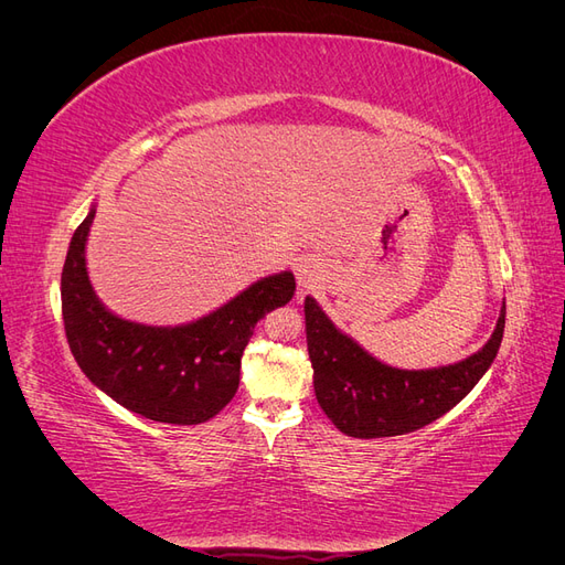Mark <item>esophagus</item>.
Masks as SVG:
<instances>
[{
    "mask_svg": "<svg viewBox=\"0 0 565 565\" xmlns=\"http://www.w3.org/2000/svg\"><path fill=\"white\" fill-rule=\"evenodd\" d=\"M297 270V282L303 289V292H309V289H316L322 280V266L313 256H301L295 264Z\"/></svg>",
    "mask_w": 565,
    "mask_h": 565,
    "instance_id": "34e87169",
    "label": "esophagus"
}]
</instances>
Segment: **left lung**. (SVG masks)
Here are the masks:
<instances>
[{
    "label": "left lung",
    "mask_w": 565,
    "mask_h": 565,
    "mask_svg": "<svg viewBox=\"0 0 565 565\" xmlns=\"http://www.w3.org/2000/svg\"><path fill=\"white\" fill-rule=\"evenodd\" d=\"M303 311L316 398L337 429L353 438L403 436L446 415L488 372L500 351L507 316L502 306L488 344L467 361L398 370L341 334L311 297H306Z\"/></svg>",
    "instance_id": "obj_1"
}]
</instances>
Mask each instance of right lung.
Listing matches in <instances>:
<instances>
[{
    "label": "right lung",
    "instance_id": "obj_1",
    "mask_svg": "<svg viewBox=\"0 0 565 565\" xmlns=\"http://www.w3.org/2000/svg\"><path fill=\"white\" fill-rule=\"evenodd\" d=\"M94 210L77 226L61 273L65 337L82 372L131 413L164 424H202L241 384L254 324L295 297L289 270L254 282L214 313L181 328H148L113 316L94 295L84 264Z\"/></svg>",
    "mask_w": 565,
    "mask_h": 565
}]
</instances>
